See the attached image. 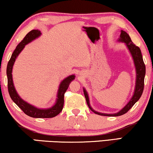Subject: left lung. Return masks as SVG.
Instances as JSON below:
<instances>
[{
    "label": "left lung",
    "instance_id": "obj_1",
    "mask_svg": "<svg viewBox=\"0 0 153 153\" xmlns=\"http://www.w3.org/2000/svg\"><path fill=\"white\" fill-rule=\"evenodd\" d=\"M119 42H122L126 43V44L128 46L129 51H130L131 54L134 59V65L136 67V72H137V79H136V86H135V90L134 95H133L132 98H131L128 104L125 106L124 108H123L117 114H102L99 113L97 111H94L93 109L91 108L89 104V97H88V94L86 91V90L84 89V94H85L86 101L89 106V109L94 112L96 114L101 115V116H105V117H119V116H121L124 114L128 112L130 109L132 108L133 105L136 103L137 101L139 100V98L142 95L143 93V88H144V77H145L146 75V66L144 64L143 57H142L141 52L140 48L138 46H137L134 43L132 42L131 39L129 36V34L123 30H121V33L120 35Z\"/></svg>",
    "mask_w": 153,
    "mask_h": 153
}]
</instances>
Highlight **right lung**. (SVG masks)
Returning a JSON list of instances; mask_svg holds the SVG:
<instances>
[{
  "label": "right lung",
  "instance_id": "1",
  "mask_svg": "<svg viewBox=\"0 0 153 153\" xmlns=\"http://www.w3.org/2000/svg\"><path fill=\"white\" fill-rule=\"evenodd\" d=\"M40 35L41 32L39 30H33L29 32L25 36V37L23 39V40L17 45L16 49L13 52L11 58H10V59L9 60L7 64V88L9 94L12 98V100L16 103L17 106L26 115L33 118H53L59 114L62 111V109H63L64 94H65L66 90H67L71 82L75 79V76L72 75V76H68L59 85V90H58L57 98L55 105L51 107V108L46 109H37L33 106V105L25 102L24 100L20 98V96L18 95V94L16 93L14 87V85H13L12 75V67L13 65H14L15 60H16V57L21 53V51L23 50L25 45L32 42L33 40L35 39L36 38H37Z\"/></svg>",
  "mask_w": 153,
  "mask_h": 153
}]
</instances>
